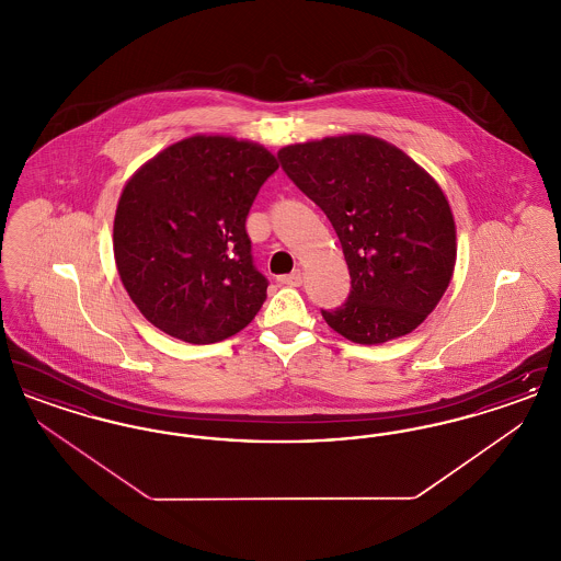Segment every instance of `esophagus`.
<instances>
[{
  "instance_id": "obj_1",
  "label": "esophagus",
  "mask_w": 561,
  "mask_h": 561,
  "mask_svg": "<svg viewBox=\"0 0 561 561\" xmlns=\"http://www.w3.org/2000/svg\"><path fill=\"white\" fill-rule=\"evenodd\" d=\"M279 284L298 288V286L302 284V273H300V271H293L290 275H282V277H279Z\"/></svg>"
}]
</instances>
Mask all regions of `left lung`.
<instances>
[{
  "mask_svg": "<svg viewBox=\"0 0 561 561\" xmlns=\"http://www.w3.org/2000/svg\"><path fill=\"white\" fill-rule=\"evenodd\" d=\"M284 172L332 222L351 293L325 323L359 345L421 325L453 279L456 229L439 185L398 147L368 134L288 145Z\"/></svg>",
  "mask_w": 561,
  "mask_h": 561,
  "instance_id": "left-lung-1",
  "label": "left lung"
}]
</instances>
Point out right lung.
Masks as SVG:
<instances>
[{"label":"right lung","instance_id":"1","mask_svg":"<svg viewBox=\"0 0 561 561\" xmlns=\"http://www.w3.org/2000/svg\"><path fill=\"white\" fill-rule=\"evenodd\" d=\"M277 168L256 142L197 134L128 181L113 222L115 263L161 332L210 345L254 320L268 282L254 267L245 218Z\"/></svg>","mask_w":561,"mask_h":561}]
</instances>
